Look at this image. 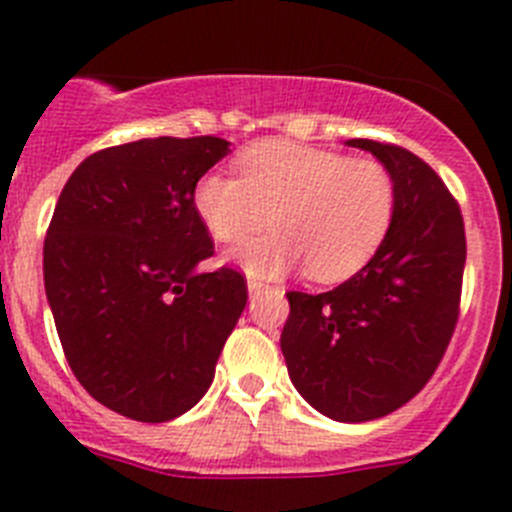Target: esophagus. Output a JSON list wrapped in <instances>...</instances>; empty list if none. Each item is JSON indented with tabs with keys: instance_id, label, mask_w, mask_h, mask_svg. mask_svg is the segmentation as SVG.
Returning <instances> with one entry per match:
<instances>
[{
	"instance_id": "obj_1",
	"label": "esophagus",
	"mask_w": 512,
	"mask_h": 512,
	"mask_svg": "<svg viewBox=\"0 0 512 512\" xmlns=\"http://www.w3.org/2000/svg\"><path fill=\"white\" fill-rule=\"evenodd\" d=\"M266 289H269V284H264V282H256V279H248V295H251V297H259V295H264Z\"/></svg>"
}]
</instances>
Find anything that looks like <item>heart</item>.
Returning a JSON list of instances; mask_svg holds the SVG:
<instances>
[{"instance_id": "obj_1", "label": "heart", "mask_w": 512, "mask_h": 512, "mask_svg": "<svg viewBox=\"0 0 512 512\" xmlns=\"http://www.w3.org/2000/svg\"><path fill=\"white\" fill-rule=\"evenodd\" d=\"M194 212L220 243L271 233L230 253L248 277H282L305 261L307 277L338 282L372 259L390 230L395 187L372 158L271 140L238 158V179L207 171L194 184Z\"/></svg>"}]
</instances>
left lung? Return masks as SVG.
Here are the masks:
<instances>
[{
    "label": "left lung",
    "instance_id": "left-lung-1",
    "mask_svg": "<svg viewBox=\"0 0 512 512\" xmlns=\"http://www.w3.org/2000/svg\"><path fill=\"white\" fill-rule=\"evenodd\" d=\"M395 187L382 246L323 295L289 292L282 354L295 390L325 418L366 423L413 400L454 333L467 261L464 220L431 166L390 143L354 138Z\"/></svg>",
    "mask_w": 512,
    "mask_h": 512
}]
</instances>
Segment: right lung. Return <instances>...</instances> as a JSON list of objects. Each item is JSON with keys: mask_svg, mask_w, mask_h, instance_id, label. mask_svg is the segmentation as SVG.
I'll use <instances>...</instances> for the list:
<instances>
[{"mask_svg": "<svg viewBox=\"0 0 512 512\" xmlns=\"http://www.w3.org/2000/svg\"><path fill=\"white\" fill-rule=\"evenodd\" d=\"M230 153L223 138H143L84 158L43 246L45 297L71 372L104 408L166 423L210 390L248 300L212 256L194 184Z\"/></svg>", "mask_w": 512, "mask_h": 512, "instance_id": "obj_1", "label": "right lung"}]
</instances>
